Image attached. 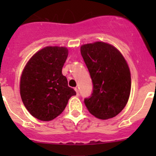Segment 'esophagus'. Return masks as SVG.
<instances>
[{
	"instance_id": "esophagus-1",
	"label": "esophagus",
	"mask_w": 156,
	"mask_h": 156,
	"mask_svg": "<svg viewBox=\"0 0 156 156\" xmlns=\"http://www.w3.org/2000/svg\"><path fill=\"white\" fill-rule=\"evenodd\" d=\"M75 90L76 91V94H77V96L79 95V92H78V89L77 87H75Z\"/></svg>"
}]
</instances>
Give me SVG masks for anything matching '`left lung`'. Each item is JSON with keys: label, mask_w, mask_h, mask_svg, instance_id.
Listing matches in <instances>:
<instances>
[{"label": "left lung", "mask_w": 156, "mask_h": 156, "mask_svg": "<svg viewBox=\"0 0 156 156\" xmlns=\"http://www.w3.org/2000/svg\"><path fill=\"white\" fill-rule=\"evenodd\" d=\"M81 53L94 84L84 103L91 115L102 120L112 119L127 105L131 77L126 59L115 47L103 41L81 46Z\"/></svg>", "instance_id": "1"}]
</instances>
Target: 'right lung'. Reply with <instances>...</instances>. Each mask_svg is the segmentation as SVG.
<instances>
[{
	"instance_id": "obj_1",
	"label": "right lung",
	"mask_w": 156,
	"mask_h": 156,
	"mask_svg": "<svg viewBox=\"0 0 156 156\" xmlns=\"http://www.w3.org/2000/svg\"><path fill=\"white\" fill-rule=\"evenodd\" d=\"M66 47L48 46L34 53L22 72L20 91L25 107L38 120L54 119L76 93L68 86L62 69L68 56Z\"/></svg>"
}]
</instances>
